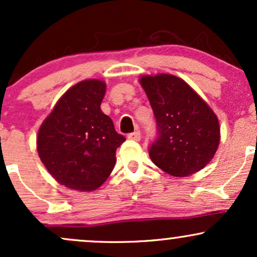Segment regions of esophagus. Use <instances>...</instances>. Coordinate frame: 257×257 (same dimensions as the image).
Returning <instances> with one entry per match:
<instances>
[{"instance_id": "esophagus-1", "label": "esophagus", "mask_w": 257, "mask_h": 257, "mask_svg": "<svg viewBox=\"0 0 257 257\" xmlns=\"http://www.w3.org/2000/svg\"><path fill=\"white\" fill-rule=\"evenodd\" d=\"M128 139H131V140H134V141H140V139H141L140 132L137 131L134 133H131V134H128Z\"/></svg>"}]
</instances>
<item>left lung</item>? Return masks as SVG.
I'll use <instances>...</instances> for the list:
<instances>
[{"mask_svg": "<svg viewBox=\"0 0 257 257\" xmlns=\"http://www.w3.org/2000/svg\"><path fill=\"white\" fill-rule=\"evenodd\" d=\"M139 82L157 120L158 138L149 150L151 161L178 178L199 172L219 147L216 114L182 78L158 73Z\"/></svg>", "mask_w": 257, "mask_h": 257, "instance_id": "left-lung-1", "label": "left lung"}]
</instances>
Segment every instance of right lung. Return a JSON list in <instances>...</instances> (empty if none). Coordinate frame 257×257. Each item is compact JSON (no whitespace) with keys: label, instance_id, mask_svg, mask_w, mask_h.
Returning <instances> with one entry per match:
<instances>
[{"label":"right lung","instance_id":"obj_1","mask_svg":"<svg viewBox=\"0 0 257 257\" xmlns=\"http://www.w3.org/2000/svg\"><path fill=\"white\" fill-rule=\"evenodd\" d=\"M106 83L81 81L64 93L38 129L37 152L60 185L81 192L96 190L116 163L125 138L100 108Z\"/></svg>","mask_w":257,"mask_h":257}]
</instances>
